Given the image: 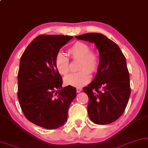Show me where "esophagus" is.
<instances>
[{"label": "esophagus", "mask_w": 148, "mask_h": 148, "mask_svg": "<svg viewBox=\"0 0 148 148\" xmlns=\"http://www.w3.org/2000/svg\"><path fill=\"white\" fill-rule=\"evenodd\" d=\"M81 90H82V88H80V87L76 88V92H81Z\"/></svg>", "instance_id": "34e87169"}]
</instances>
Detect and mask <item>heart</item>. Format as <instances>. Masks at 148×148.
I'll use <instances>...</instances> for the list:
<instances>
[{
	"label": "heart",
	"instance_id": "1",
	"mask_svg": "<svg viewBox=\"0 0 148 148\" xmlns=\"http://www.w3.org/2000/svg\"><path fill=\"white\" fill-rule=\"evenodd\" d=\"M72 60H79L77 72L71 73L64 78L68 85L80 87L90 80V72H96L99 68L100 58L99 53L86 42H76L68 51ZM55 66L61 75H66L70 71V61L68 57L62 52H58L55 58Z\"/></svg>",
	"mask_w": 148,
	"mask_h": 148
}]
</instances>
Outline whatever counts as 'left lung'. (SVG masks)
<instances>
[{"mask_svg":"<svg viewBox=\"0 0 148 148\" xmlns=\"http://www.w3.org/2000/svg\"><path fill=\"white\" fill-rule=\"evenodd\" d=\"M76 38L95 42L99 51L97 75L83 88L88 97L89 119L97 125L113 123L123 114L131 94L125 57L117 44L103 34L87 33Z\"/></svg>","mask_w":148,"mask_h":148,"instance_id":"8db88e82","label":"left lung"}]
</instances>
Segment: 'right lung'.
I'll use <instances>...</instances> for the list:
<instances>
[{
	"label": "right lung",
	"instance_id": "add662e5",
	"mask_svg": "<svg viewBox=\"0 0 148 148\" xmlns=\"http://www.w3.org/2000/svg\"><path fill=\"white\" fill-rule=\"evenodd\" d=\"M72 38L64 35H39L23 53L17 74V97L29 122L47 129L66 123L68 110L76 96V89L62 87V78L55 66L62 47Z\"/></svg>",
	"mask_w": 148,
	"mask_h": 148
}]
</instances>
